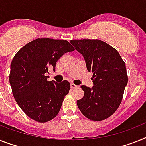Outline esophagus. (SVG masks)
<instances>
[{"instance_id": "1", "label": "esophagus", "mask_w": 146, "mask_h": 146, "mask_svg": "<svg viewBox=\"0 0 146 146\" xmlns=\"http://www.w3.org/2000/svg\"><path fill=\"white\" fill-rule=\"evenodd\" d=\"M70 87L72 89H76V88H79V86H78V85H76V84H73V83H71Z\"/></svg>"}]
</instances>
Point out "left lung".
Returning a JSON list of instances; mask_svg holds the SVG:
<instances>
[{
    "label": "left lung",
    "mask_w": 146,
    "mask_h": 146,
    "mask_svg": "<svg viewBox=\"0 0 146 146\" xmlns=\"http://www.w3.org/2000/svg\"><path fill=\"white\" fill-rule=\"evenodd\" d=\"M70 42L82 54L87 69L93 73L94 86H81L84 94L77 100L78 108L90 120H104L114 113L122 102L128 84L125 63L116 49L98 39Z\"/></svg>",
    "instance_id": "left-lung-1"
}]
</instances>
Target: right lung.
I'll return each instance as SVG.
<instances>
[{
	"mask_svg": "<svg viewBox=\"0 0 146 146\" xmlns=\"http://www.w3.org/2000/svg\"><path fill=\"white\" fill-rule=\"evenodd\" d=\"M75 49L66 40L37 38L24 45L14 56L10 65L9 83L15 100L27 117L46 122L57 116L70 84L47 81L50 68L64 53Z\"/></svg>",
	"mask_w": 146,
	"mask_h": 146,
	"instance_id": "add662e5",
	"label": "right lung"
}]
</instances>
